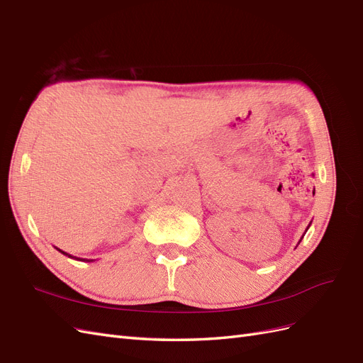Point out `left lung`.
Here are the masks:
<instances>
[{
    "label": "left lung",
    "instance_id": "left-lung-1",
    "mask_svg": "<svg viewBox=\"0 0 363 363\" xmlns=\"http://www.w3.org/2000/svg\"><path fill=\"white\" fill-rule=\"evenodd\" d=\"M309 227H311V224H309ZM309 227H307V228H309ZM307 228H306V232H307ZM303 239V238H301ZM301 239H300V242H301Z\"/></svg>",
    "mask_w": 363,
    "mask_h": 363
}]
</instances>
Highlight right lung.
<instances>
[{
	"instance_id": "obj_1",
	"label": "right lung",
	"mask_w": 363,
	"mask_h": 363,
	"mask_svg": "<svg viewBox=\"0 0 363 363\" xmlns=\"http://www.w3.org/2000/svg\"><path fill=\"white\" fill-rule=\"evenodd\" d=\"M56 250H57V251H60V252H62V255H65V256H68V257H71V259H75V260H83V262H94L92 259H82V257H75V256H71V255H68V252H67V251H62V250H60V248H57V247H56Z\"/></svg>"
}]
</instances>
